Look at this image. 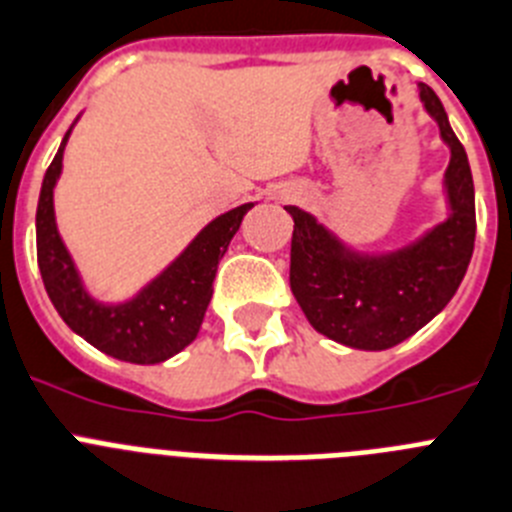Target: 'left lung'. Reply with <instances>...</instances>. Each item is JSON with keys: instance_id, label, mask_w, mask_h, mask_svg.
Returning a JSON list of instances; mask_svg holds the SVG:
<instances>
[{"instance_id": "left-lung-1", "label": "left lung", "mask_w": 512, "mask_h": 512, "mask_svg": "<svg viewBox=\"0 0 512 512\" xmlns=\"http://www.w3.org/2000/svg\"><path fill=\"white\" fill-rule=\"evenodd\" d=\"M420 100L451 149L443 188L448 219L394 252L368 255L319 224L311 213L293 216L291 291L309 324L324 337L355 350H386L422 330L459 291L474 252V180L441 100L417 84Z\"/></svg>"}]
</instances>
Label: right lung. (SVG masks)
Segmentation results:
<instances>
[{
    "mask_svg": "<svg viewBox=\"0 0 512 512\" xmlns=\"http://www.w3.org/2000/svg\"><path fill=\"white\" fill-rule=\"evenodd\" d=\"M69 136L71 128L43 177L35 213L38 268L48 299L71 330L105 355L141 366L167 361L198 337L211 304L219 260L224 257L231 237L239 231L244 213L255 203H244L213 219L182 250V255L170 262L154 281L146 283L133 299L121 304H102L84 288L82 275L66 250L53 213V188L64 167L61 162Z\"/></svg>",
    "mask_w": 512,
    "mask_h": 512,
    "instance_id": "1",
    "label": "right lung"
}]
</instances>
